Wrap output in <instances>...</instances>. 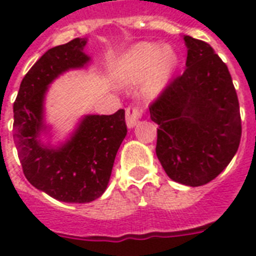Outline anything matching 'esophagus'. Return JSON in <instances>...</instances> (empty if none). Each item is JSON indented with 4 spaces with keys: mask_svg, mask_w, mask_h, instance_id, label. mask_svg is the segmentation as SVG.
Returning a JSON list of instances; mask_svg holds the SVG:
<instances>
[{
    "mask_svg": "<svg viewBox=\"0 0 256 256\" xmlns=\"http://www.w3.org/2000/svg\"><path fill=\"white\" fill-rule=\"evenodd\" d=\"M142 116H144V108L136 106V104L128 106L126 108V124H128V128H134L140 122V118Z\"/></svg>",
    "mask_w": 256,
    "mask_h": 256,
    "instance_id": "1",
    "label": "esophagus"
}]
</instances>
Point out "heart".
<instances>
[{
	"label": "heart",
	"mask_w": 256,
	"mask_h": 256,
	"mask_svg": "<svg viewBox=\"0 0 256 256\" xmlns=\"http://www.w3.org/2000/svg\"><path fill=\"white\" fill-rule=\"evenodd\" d=\"M175 64L176 58L170 49L162 50L154 44H142L122 58L118 66V77L132 84L146 76L144 90L154 96L166 86Z\"/></svg>",
	"instance_id": "b5f03b06"
}]
</instances>
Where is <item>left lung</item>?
<instances>
[{"instance_id":"obj_1","label":"left lung","mask_w":256,"mask_h":256,"mask_svg":"<svg viewBox=\"0 0 256 256\" xmlns=\"http://www.w3.org/2000/svg\"><path fill=\"white\" fill-rule=\"evenodd\" d=\"M186 70L170 80L150 108L156 152L166 174L186 186L215 179L238 152L242 120L226 64L207 42L184 36Z\"/></svg>"}]
</instances>
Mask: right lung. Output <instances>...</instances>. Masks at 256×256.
Masks as SVG:
<instances>
[{"label":"right lung","instance_id":"obj_1","mask_svg":"<svg viewBox=\"0 0 256 256\" xmlns=\"http://www.w3.org/2000/svg\"><path fill=\"white\" fill-rule=\"evenodd\" d=\"M85 38L52 48L26 73L14 100V142L26 179L52 198L88 203L108 187L116 152L128 134L124 110L112 116H86L65 144L52 148L38 136L44 124L48 86L64 72L85 66Z\"/></svg>","mask_w":256,"mask_h":256}]
</instances>
